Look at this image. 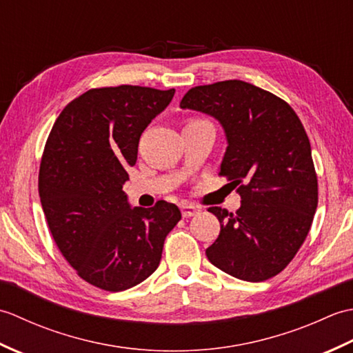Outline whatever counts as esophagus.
<instances>
[{
    "label": "esophagus",
    "mask_w": 353,
    "mask_h": 353,
    "mask_svg": "<svg viewBox=\"0 0 353 353\" xmlns=\"http://www.w3.org/2000/svg\"><path fill=\"white\" fill-rule=\"evenodd\" d=\"M181 209H182V215L185 216V219H190V216L200 212V209L194 205H182Z\"/></svg>",
    "instance_id": "34e87169"
}]
</instances>
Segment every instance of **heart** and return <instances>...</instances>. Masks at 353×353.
Returning a JSON list of instances; mask_svg holds the SVG:
<instances>
[{"label": "heart", "mask_w": 353, "mask_h": 353, "mask_svg": "<svg viewBox=\"0 0 353 353\" xmlns=\"http://www.w3.org/2000/svg\"><path fill=\"white\" fill-rule=\"evenodd\" d=\"M197 121H201V119H192V121H190L188 124H191V123H197Z\"/></svg>", "instance_id": "obj_1"}]
</instances>
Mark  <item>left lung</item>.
Here are the masks:
<instances>
[{
	"instance_id": "left-lung-1",
	"label": "left lung",
	"mask_w": 353,
	"mask_h": 353,
	"mask_svg": "<svg viewBox=\"0 0 353 353\" xmlns=\"http://www.w3.org/2000/svg\"><path fill=\"white\" fill-rule=\"evenodd\" d=\"M181 108L221 124L228 147L220 174L241 196L235 214L208 209L221 226L208 259L236 279H270L296 256L317 209V174L301 119L287 101L243 80L192 88Z\"/></svg>"
}]
</instances>
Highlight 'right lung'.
Segmentation results:
<instances>
[{
  "mask_svg": "<svg viewBox=\"0 0 353 353\" xmlns=\"http://www.w3.org/2000/svg\"><path fill=\"white\" fill-rule=\"evenodd\" d=\"M174 92L132 85L89 89L52 125L39 168L42 209L59 250L94 287L115 292L145 281L182 219L165 200L130 208L123 191L142 132Z\"/></svg>",
  "mask_w": 353,
  "mask_h": 353,
  "instance_id": "add662e5",
  "label": "right lung"
}]
</instances>
